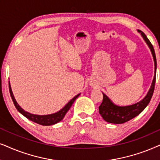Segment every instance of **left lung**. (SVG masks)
<instances>
[{"label": "left lung", "instance_id": "left-lung-1", "mask_svg": "<svg viewBox=\"0 0 160 160\" xmlns=\"http://www.w3.org/2000/svg\"><path fill=\"white\" fill-rule=\"evenodd\" d=\"M137 32L141 34V36L150 48L151 54H152L153 62H154V76H153L150 88H149L148 92L145 95V98L137 103L130 105V106H120L115 105L107 95L102 93L103 99H102V103L99 106V113L103 118V120L109 123L122 124V123L128 122V120H131V119L140 114L146 108V106L150 102L151 98H152L156 81V72H157V59H156L155 52L152 44L148 39L146 35L140 30L137 29Z\"/></svg>", "mask_w": 160, "mask_h": 160}]
</instances>
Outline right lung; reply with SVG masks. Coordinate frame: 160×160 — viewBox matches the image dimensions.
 <instances>
[{
	"instance_id": "obj_1",
	"label": "right lung",
	"mask_w": 160,
	"mask_h": 160,
	"mask_svg": "<svg viewBox=\"0 0 160 160\" xmlns=\"http://www.w3.org/2000/svg\"><path fill=\"white\" fill-rule=\"evenodd\" d=\"M9 92L10 95H11V98L12 99V101L14 102V105H15V108H17V110L22 115H23L24 117H26L27 119H29V120L32 121V122L38 123V124L42 125H52L56 124V123L59 122L60 121H61L63 117H65L66 113L68 112V111L69 110L71 106H72L74 100H76L77 98L80 96V94H77L75 97H74L69 102H68L67 104L63 108L60 109V111L57 112L55 113H53V114H46V115H38V114H31V113L26 112L24 109L21 108V106H19V104L18 103L17 101H16L15 97H14V94L12 93V90L11 86H10V82H9Z\"/></svg>"
}]
</instances>
